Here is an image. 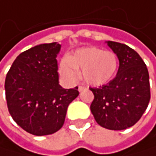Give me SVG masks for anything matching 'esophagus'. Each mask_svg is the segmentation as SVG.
Masks as SVG:
<instances>
[{
  "label": "esophagus",
  "mask_w": 156,
  "mask_h": 156,
  "mask_svg": "<svg viewBox=\"0 0 156 156\" xmlns=\"http://www.w3.org/2000/svg\"><path fill=\"white\" fill-rule=\"evenodd\" d=\"M88 88L86 87V86H80L79 87V90L80 91H83V90H87Z\"/></svg>",
  "instance_id": "34e87169"
}]
</instances>
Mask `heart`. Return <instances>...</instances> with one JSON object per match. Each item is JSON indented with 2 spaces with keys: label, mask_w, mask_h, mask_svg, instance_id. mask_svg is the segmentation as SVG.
Instances as JSON below:
<instances>
[{
  "label": "heart",
  "mask_w": 156,
  "mask_h": 156,
  "mask_svg": "<svg viewBox=\"0 0 156 156\" xmlns=\"http://www.w3.org/2000/svg\"><path fill=\"white\" fill-rule=\"evenodd\" d=\"M118 68V58L113 51L98 47H89L76 51L72 57L61 61L60 72L70 82L80 77V69L87 83L93 86L109 82Z\"/></svg>",
  "instance_id": "1"
}]
</instances>
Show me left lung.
<instances>
[{"instance_id": "8db88e82", "label": "left lung", "mask_w": 156, "mask_h": 156, "mask_svg": "<svg viewBox=\"0 0 156 156\" xmlns=\"http://www.w3.org/2000/svg\"><path fill=\"white\" fill-rule=\"evenodd\" d=\"M107 44L117 55L118 71L107 84L90 88L94 94L90 111L100 126L122 130L134 126L149 105V73L145 63L133 49L115 41Z\"/></svg>"}]
</instances>
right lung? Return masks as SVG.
<instances>
[{
  "instance_id": "right-lung-1",
  "label": "right lung",
  "mask_w": 156,
  "mask_h": 156,
  "mask_svg": "<svg viewBox=\"0 0 156 156\" xmlns=\"http://www.w3.org/2000/svg\"><path fill=\"white\" fill-rule=\"evenodd\" d=\"M57 42L32 47L20 53L5 79L9 113L27 132L43 136L64 125L68 105L79 96L77 87L66 90L59 85Z\"/></svg>"
}]
</instances>
